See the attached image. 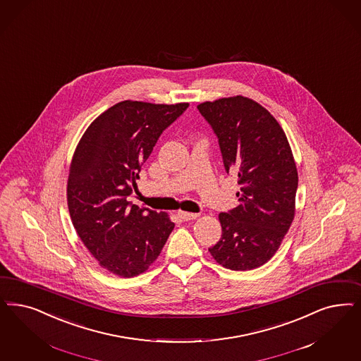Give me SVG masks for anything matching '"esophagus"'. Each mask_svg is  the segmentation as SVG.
Returning <instances> with one entry per match:
<instances>
[{"label": "esophagus", "instance_id": "esophagus-1", "mask_svg": "<svg viewBox=\"0 0 361 361\" xmlns=\"http://www.w3.org/2000/svg\"><path fill=\"white\" fill-rule=\"evenodd\" d=\"M178 216L181 220L184 221H189V220H193V219H197L199 217V213H189V212H178Z\"/></svg>", "mask_w": 361, "mask_h": 361}]
</instances>
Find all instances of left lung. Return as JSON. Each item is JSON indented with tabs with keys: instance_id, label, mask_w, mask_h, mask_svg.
Listing matches in <instances>:
<instances>
[{
	"instance_id": "8db88e82",
	"label": "left lung",
	"mask_w": 361,
	"mask_h": 361,
	"mask_svg": "<svg viewBox=\"0 0 361 361\" xmlns=\"http://www.w3.org/2000/svg\"><path fill=\"white\" fill-rule=\"evenodd\" d=\"M211 124L225 171L238 178V205L220 213V241L212 257L232 271L269 262L281 245L296 211L298 168L283 128L255 99L244 96L197 105Z\"/></svg>"
}]
</instances>
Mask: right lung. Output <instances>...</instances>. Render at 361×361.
Instances as JSON below:
<instances>
[{
  "instance_id": "add662e5",
  "label": "right lung",
  "mask_w": 361,
  "mask_h": 361,
  "mask_svg": "<svg viewBox=\"0 0 361 361\" xmlns=\"http://www.w3.org/2000/svg\"><path fill=\"white\" fill-rule=\"evenodd\" d=\"M188 106L125 99L101 113L75 147L66 187L71 219L87 250L111 274L129 279L147 272L173 231L168 213L128 197L162 130Z\"/></svg>"
}]
</instances>
